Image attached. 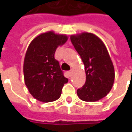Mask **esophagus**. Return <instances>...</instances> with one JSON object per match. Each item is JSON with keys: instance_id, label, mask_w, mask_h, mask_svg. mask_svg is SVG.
<instances>
[{"instance_id": "1", "label": "esophagus", "mask_w": 132, "mask_h": 132, "mask_svg": "<svg viewBox=\"0 0 132 132\" xmlns=\"http://www.w3.org/2000/svg\"><path fill=\"white\" fill-rule=\"evenodd\" d=\"M72 73H73V70H71V71H69V74L70 76H71L72 75Z\"/></svg>"}]
</instances>
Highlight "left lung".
I'll return each instance as SVG.
<instances>
[{"label": "left lung", "instance_id": "8db88e82", "mask_svg": "<svg viewBox=\"0 0 132 132\" xmlns=\"http://www.w3.org/2000/svg\"><path fill=\"white\" fill-rule=\"evenodd\" d=\"M71 41L85 66V85L77 90L80 100L95 102L110 91L114 80V69L108 49L94 34L83 32L71 36Z\"/></svg>", "mask_w": 132, "mask_h": 132}]
</instances>
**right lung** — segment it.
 <instances>
[{
  "label": "right lung",
  "instance_id": "right-lung-1",
  "mask_svg": "<svg viewBox=\"0 0 132 132\" xmlns=\"http://www.w3.org/2000/svg\"><path fill=\"white\" fill-rule=\"evenodd\" d=\"M67 40L66 35L49 31L36 37L27 48L23 65L24 83L30 94L39 101L58 100L63 85L68 82L54 58L58 46Z\"/></svg>",
  "mask_w": 132,
  "mask_h": 132
}]
</instances>
